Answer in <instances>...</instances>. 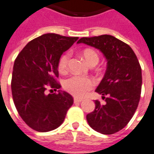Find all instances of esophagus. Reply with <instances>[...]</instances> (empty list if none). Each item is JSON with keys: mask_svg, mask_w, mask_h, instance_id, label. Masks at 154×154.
I'll list each match as a JSON object with an SVG mask.
<instances>
[{"mask_svg": "<svg viewBox=\"0 0 154 154\" xmlns=\"http://www.w3.org/2000/svg\"><path fill=\"white\" fill-rule=\"evenodd\" d=\"M82 101V99L78 98V97H75L74 98V102L75 103H80Z\"/></svg>", "mask_w": 154, "mask_h": 154, "instance_id": "1", "label": "esophagus"}]
</instances>
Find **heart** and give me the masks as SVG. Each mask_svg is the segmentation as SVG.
I'll use <instances>...</instances> for the list:
<instances>
[{
    "label": "heart",
    "mask_w": 154,
    "mask_h": 154,
    "mask_svg": "<svg viewBox=\"0 0 154 154\" xmlns=\"http://www.w3.org/2000/svg\"><path fill=\"white\" fill-rule=\"evenodd\" d=\"M82 56L90 65H96L99 61L98 54L93 49H84L82 51ZM69 58L70 54L68 53L63 54L60 58L58 62V70L60 73H64L68 70ZM94 86V82L92 79L79 75H72L63 82L64 90L77 97H84Z\"/></svg>",
    "instance_id": "b5f03b06"
}]
</instances>
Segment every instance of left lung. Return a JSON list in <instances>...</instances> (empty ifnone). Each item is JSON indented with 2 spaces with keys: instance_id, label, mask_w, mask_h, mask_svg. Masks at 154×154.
I'll use <instances>...</instances> for the list:
<instances>
[{
  "instance_id": "8db88e82",
  "label": "left lung",
  "mask_w": 154,
  "mask_h": 154,
  "mask_svg": "<svg viewBox=\"0 0 154 154\" xmlns=\"http://www.w3.org/2000/svg\"><path fill=\"white\" fill-rule=\"evenodd\" d=\"M77 43L99 49L107 60L105 74L95 91L105 105L96 100L95 109L86 120L96 131L114 134L129 123L140 100L143 79L138 58L128 44L109 34L82 38Z\"/></svg>"
}]
</instances>
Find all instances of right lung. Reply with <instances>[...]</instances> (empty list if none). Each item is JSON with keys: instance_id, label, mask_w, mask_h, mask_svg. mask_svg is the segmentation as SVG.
Here are the masks:
<instances>
[{"instance_id": "add662e5", "label": "right lung", "mask_w": 154, "mask_h": 154, "mask_svg": "<svg viewBox=\"0 0 154 154\" xmlns=\"http://www.w3.org/2000/svg\"><path fill=\"white\" fill-rule=\"evenodd\" d=\"M78 37L45 34L33 39L14 62L11 94L18 112L25 123L39 132L53 131L61 125L73 97L65 91L47 94L48 88H60L58 62Z\"/></svg>"}]
</instances>
